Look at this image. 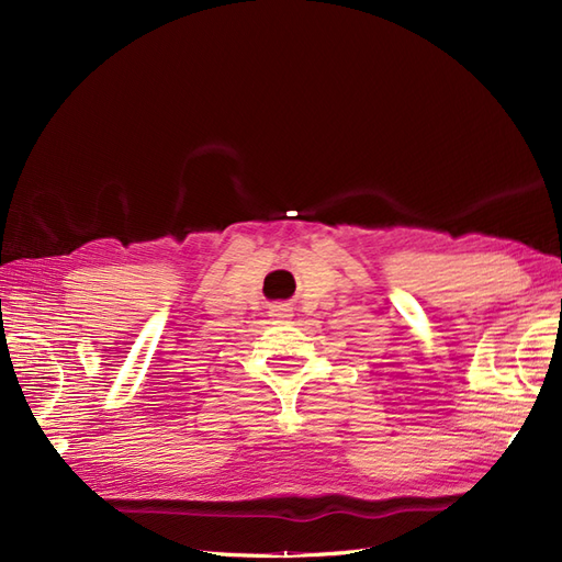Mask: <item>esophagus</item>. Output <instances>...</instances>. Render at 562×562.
Wrapping results in <instances>:
<instances>
[{"instance_id":"obj_1","label":"esophagus","mask_w":562,"mask_h":562,"mask_svg":"<svg viewBox=\"0 0 562 562\" xmlns=\"http://www.w3.org/2000/svg\"><path fill=\"white\" fill-rule=\"evenodd\" d=\"M271 316L288 318V316H293V314H291V307H288V304H274V307H271Z\"/></svg>"}]
</instances>
